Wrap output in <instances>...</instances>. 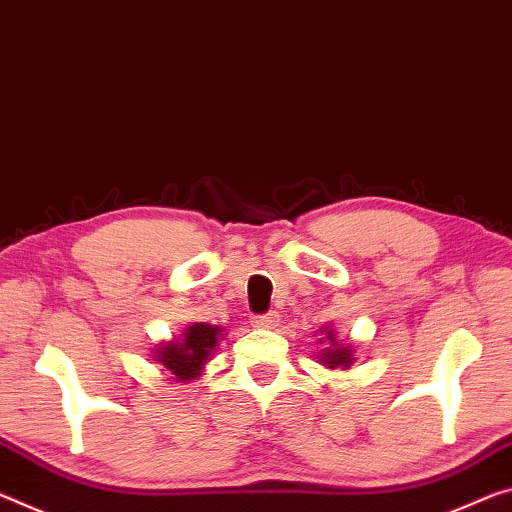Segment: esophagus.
Wrapping results in <instances>:
<instances>
[{
	"instance_id": "obj_1",
	"label": "esophagus",
	"mask_w": 512,
	"mask_h": 512,
	"mask_svg": "<svg viewBox=\"0 0 512 512\" xmlns=\"http://www.w3.org/2000/svg\"><path fill=\"white\" fill-rule=\"evenodd\" d=\"M280 323V314L278 312H269V314H262V316H255L253 319V326L255 328H275Z\"/></svg>"
}]
</instances>
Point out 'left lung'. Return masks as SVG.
<instances>
[{"mask_svg":"<svg viewBox=\"0 0 512 512\" xmlns=\"http://www.w3.org/2000/svg\"><path fill=\"white\" fill-rule=\"evenodd\" d=\"M323 330H326V337H321L319 342L326 344V348H321L319 362L328 369H348V367H351V364H353V348L339 344V339H337L335 330H332V328H323Z\"/></svg>","mask_w":512,"mask_h":512,"instance_id":"obj_1","label":"left lung"}]
</instances>
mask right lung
<instances>
[{
  "label": "right lung",
  "mask_w": 512,
  "mask_h": 512,
  "mask_svg": "<svg viewBox=\"0 0 512 512\" xmlns=\"http://www.w3.org/2000/svg\"><path fill=\"white\" fill-rule=\"evenodd\" d=\"M223 337V330L209 323H191L182 332L180 339L161 344L157 351V362L164 367L175 380H193L205 371V364L216 351L218 339Z\"/></svg>",
  "instance_id": "1"
}]
</instances>
